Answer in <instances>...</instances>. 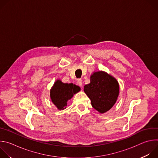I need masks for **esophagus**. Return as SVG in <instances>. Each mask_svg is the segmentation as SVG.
<instances>
[{
	"label": "esophagus",
	"mask_w": 158,
	"mask_h": 158,
	"mask_svg": "<svg viewBox=\"0 0 158 158\" xmlns=\"http://www.w3.org/2000/svg\"><path fill=\"white\" fill-rule=\"evenodd\" d=\"M77 84L79 86L82 87V81L81 79H77Z\"/></svg>",
	"instance_id": "1"
}]
</instances>
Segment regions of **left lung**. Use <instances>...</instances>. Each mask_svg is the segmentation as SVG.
<instances>
[{
  "label": "left lung",
  "instance_id": "1",
  "mask_svg": "<svg viewBox=\"0 0 158 158\" xmlns=\"http://www.w3.org/2000/svg\"><path fill=\"white\" fill-rule=\"evenodd\" d=\"M84 90L91 99L92 106L101 113H104L116 102L119 87L115 78L99 71L91 76V82L84 86Z\"/></svg>",
  "mask_w": 158,
  "mask_h": 158
}]
</instances>
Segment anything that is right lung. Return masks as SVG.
I'll list each match as a JSON object with an SVG mask.
<instances>
[{
    "instance_id": "add662e5",
    "label": "right lung",
    "mask_w": 158,
    "mask_h": 158,
    "mask_svg": "<svg viewBox=\"0 0 158 158\" xmlns=\"http://www.w3.org/2000/svg\"><path fill=\"white\" fill-rule=\"evenodd\" d=\"M79 91L80 87L75 84H65L57 80L51 90V98L58 109H64L67 106V101Z\"/></svg>"
}]
</instances>
